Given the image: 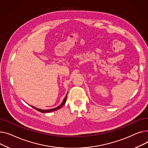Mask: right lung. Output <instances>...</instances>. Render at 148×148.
<instances>
[{
	"label": "right lung",
	"mask_w": 148,
	"mask_h": 148,
	"mask_svg": "<svg viewBox=\"0 0 148 148\" xmlns=\"http://www.w3.org/2000/svg\"><path fill=\"white\" fill-rule=\"evenodd\" d=\"M67 96V95H66V97H64V100H63L62 103H61V105H59L58 107H57V108H53V109H45V110H44V109H38V108H36L34 107V106H32V107L33 108H34V109H36V110H37L38 111H39V112H42V113H49V112H53V111H55V110H58V109H60L61 108H62V106H63L64 105L65 103H66V101Z\"/></svg>",
	"instance_id": "right-lung-1"
}]
</instances>
